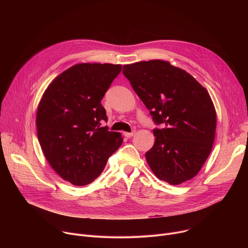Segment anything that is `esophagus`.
<instances>
[{"mask_svg":"<svg viewBox=\"0 0 248 248\" xmlns=\"http://www.w3.org/2000/svg\"><path fill=\"white\" fill-rule=\"evenodd\" d=\"M124 134L125 137L129 138V137H132V136L135 134V130H133V131H131V132H124Z\"/></svg>","mask_w":248,"mask_h":248,"instance_id":"esophagus-1","label":"esophagus"}]
</instances>
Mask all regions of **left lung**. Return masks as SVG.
Wrapping results in <instances>:
<instances>
[{"mask_svg": "<svg viewBox=\"0 0 248 248\" xmlns=\"http://www.w3.org/2000/svg\"><path fill=\"white\" fill-rule=\"evenodd\" d=\"M124 76L156 124L147 163L161 181L178 186L198 173L213 147L217 116L208 91L186 70L151 60L125 64Z\"/></svg>", "mask_w": 248, "mask_h": 248, "instance_id": "1", "label": "left lung"}]
</instances>
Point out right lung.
<instances>
[{"label":"right lung","mask_w":248,"mask_h":248,"mask_svg":"<svg viewBox=\"0 0 248 248\" xmlns=\"http://www.w3.org/2000/svg\"><path fill=\"white\" fill-rule=\"evenodd\" d=\"M121 70V64H75L51 82L40 100L36 125L41 149L54 170L74 186L97 179L123 143L120 132L100 126L107 121L101 100Z\"/></svg>","instance_id":"obj_1"}]
</instances>
